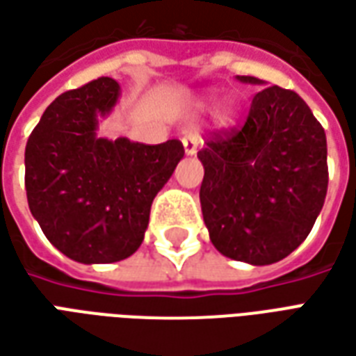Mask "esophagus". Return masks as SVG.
I'll list each match as a JSON object with an SVG mask.
<instances>
[{
	"mask_svg": "<svg viewBox=\"0 0 356 356\" xmlns=\"http://www.w3.org/2000/svg\"><path fill=\"white\" fill-rule=\"evenodd\" d=\"M200 145H202V137L196 131L186 133L185 137H183V147H185L186 154H194Z\"/></svg>",
	"mask_w": 356,
	"mask_h": 356,
	"instance_id": "obj_1",
	"label": "esophagus"
}]
</instances>
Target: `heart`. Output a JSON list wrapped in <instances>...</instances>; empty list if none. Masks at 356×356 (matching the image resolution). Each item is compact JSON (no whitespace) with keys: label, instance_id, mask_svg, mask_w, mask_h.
<instances>
[{"label":"heart","instance_id":"obj_1","mask_svg":"<svg viewBox=\"0 0 356 356\" xmlns=\"http://www.w3.org/2000/svg\"><path fill=\"white\" fill-rule=\"evenodd\" d=\"M216 97L217 93H209L208 97L204 99V104L213 102L216 101ZM236 110H238V101H236L234 97H227V99H223V101L219 102V106H217V120L227 124V122H231L232 118L236 116Z\"/></svg>","mask_w":356,"mask_h":356}]
</instances>
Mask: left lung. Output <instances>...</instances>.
<instances>
[{
	"label": "left lung",
	"instance_id": "obj_1",
	"mask_svg": "<svg viewBox=\"0 0 356 356\" xmlns=\"http://www.w3.org/2000/svg\"><path fill=\"white\" fill-rule=\"evenodd\" d=\"M326 154V133L296 91L278 86L257 91L246 122L209 133L198 152L202 216L211 244L252 265L290 255L324 206Z\"/></svg>",
	"mask_w": 356,
	"mask_h": 356
}]
</instances>
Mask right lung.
<instances>
[{
	"mask_svg": "<svg viewBox=\"0 0 356 356\" xmlns=\"http://www.w3.org/2000/svg\"><path fill=\"white\" fill-rule=\"evenodd\" d=\"M118 97L112 78L58 95L24 152L32 216L58 252L86 265L122 261L139 250L152 200L185 154L177 139L143 145L97 137L99 116Z\"/></svg>",
	"mask_w": 356,
	"mask_h": 356,
	"instance_id": "1",
	"label": "right lung"
}]
</instances>
